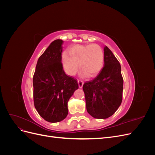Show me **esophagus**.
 <instances>
[{
  "label": "esophagus",
  "mask_w": 155,
  "mask_h": 155,
  "mask_svg": "<svg viewBox=\"0 0 155 155\" xmlns=\"http://www.w3.org/2000/svg\"><path fill=\"white\" fill-rule=\"evenodd\" d=\"M78 85L79 88H82L83 85V81L82 80H80V79H78Z\"/></svg>",
  "instance_id": "1"
}]
</instances>
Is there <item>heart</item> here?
<instances>
[{"label": "heart", "mask_w": 155, "mask_h": 155, "mask_svg": "<svg viewBox=\"0 0 155 155\" xmlns=\"http://www.w3.org/2000/svg\"><path fill=\"white\" fill-rule=\"evenodd\" d=\"M69 55L63 56V67L66 72L73 76L76 74L79 65L83 75L96 77L104 67V51L98 45H76L69 50Z\"/></svg>", "instance_id": "b5f03b06"}]
</instances>
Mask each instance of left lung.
I'll return each instance as SVG.
<instances>
[{
  "label": "left lung",
  "mask_w": 155,
  "mask_h": 155,
  "mask_svg": "<svg viewBox=\"0 0 155 155\" xmlns=\"http://www.w3.org/2000/svg\"><path fill=\"white\" fill-rule=\"evenodd\" d=\"M104 67L92 80L84 83L86 107L95 118L105 119L113 114L122 101L124 79L119 61L110 50L104 48Z\"/></svg>",
  "instance_id": "8db88e82"
}]
</instances>
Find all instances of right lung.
Masks as SVG:
<instances>
[{"mask_svg": "<svg viewBox=\"0 0 155 155\" xmlns=\"http://www.w3.org/2000/svg\"><path fill=\"white\" fill-rule=\"evenodd\" d=\"M63 43L57 39L50 44L37 61L33 77L34 106L42 118L51 123L66 118L67 103L79 87L76 79L63 70Z\"/></svg>", "mask_w": 155, "mask_h": 155, "instance_id": "add662e5", "label": "right lung"}]
</instances>
